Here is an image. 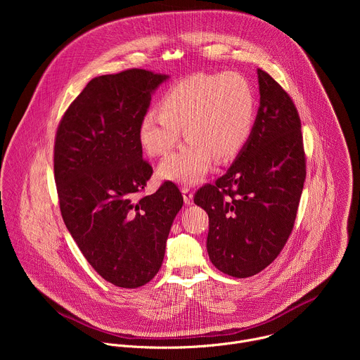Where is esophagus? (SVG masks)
<instances>
[{"label": "esophagus", "instance_id": "esophagus-1", "mask_svg": "<svg viewBox=\"0 0 360 360\" xmlns=\"http://www.w3.org/2000/svg\"><path fill=\"white\" fill-rule=\"evenodd\" d=\"M181 191H182L185 205H192L193 203V192L188 186H184Z\"/></svg>", "mask_w": 360, "mask_h": 360}]
</instances>
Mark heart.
I'll use <instances>...</instances> for the list:
<instances>
[{"instance_id": "b5f03b06", "label": "heart", "mask_w": 360, "mask_h": 360, "mask_svg": "<svg viewBox=\"0 0 360 360\" xmlns=\"http://www.w3.org/2000/svg\"><path fill=\"white\" fill-rule=\"evenodd\" d=\"M160 111L141 118L139 143L149 155H167L184 128L186 143L161 162L158 174L167 181L196 184L211 171L214 157L229 160L245 146L256 101L250 82L239 72L193 75L162 95Z\"/></svg>"}]
</instances>
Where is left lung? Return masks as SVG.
Listing matches in <instances>:
<instances>
[{
	"label": "left lung",
	"instance_id": "obj_1",
	"mask_svg": "<svg viewBox=\"0 0 360 360\" xmlns=\"http://www.w3.org/2000/svg\"><path fill=\"white\" fill-rule=\"evenodd\" d=\"M259 110L225 175L193 202L207 211V249L221 272L248 278L271 265L295 224L306 176L300 120L290 96L258 70Z\"/></svg>",
	"mask_w": 360,
	"mask_h": 360
}]
</instances>
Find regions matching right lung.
Listing matches in <instances>:
<instances>
[{
	"instance_id": "1",
	"label": "right lung",
	"mask_w": 360,
	"mask_h": 360,
	"mask_svg": "<svg viewBox=\"0 0 360 360\" xmlns=\"http://www.w3.org/2000/svg\"><path fill=\"white\" fill-rule=\"evenodd\" d=\"M168 78L136 68L95 77L57 131L54 174L63 219L89 265L120 288H139L158 274L184 205L172 182L136 198L152 175L138 127Z\"/></svg>"
}]
</instances>
